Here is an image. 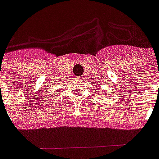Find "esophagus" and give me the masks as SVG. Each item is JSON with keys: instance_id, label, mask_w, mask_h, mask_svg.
Masks as SVG:
<instances>
[{"instance_id": "esophagus-1", "label": "esophagus", "mask_w": 159, "mask_h": 159, "mask_svg": "<svg viewBox=\"0 0 159 159\" xmlns=\"http://www.w3.org/2000/svg\"><path fill=\"white\" fill-rule=\"evenodd\" d=\"M78 79H80V80H83V79H84V77H83V76H82V77H79Z\"/></svg>"}]
</instances>
